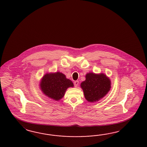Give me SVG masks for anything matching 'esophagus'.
Segmentation results:
<instances>
[{
	"label": "esophagus",
	"instance_id": "34e87169",
	"mask_svg": "<svg viewBox=\"0 0 147 147\" xmlns=\"http://www.w3.org/2000/svg\"><path fill=\"white\" fill-rule=\"evenodd\" d=\"M74 86L76 87H77V86H78V85H79V81L76 80V81H74Z\"/></svg>",
	"mask_w": 147,
	"mask_h": 147
}]
</instances>
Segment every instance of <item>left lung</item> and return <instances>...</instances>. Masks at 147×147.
<instances>
[{
  "label": "left lung",
  "mask_w": 147,
  "mask_h": 147,
  "mask_svg": "<svg viewBox=\"0 0 147 147\" xmlns=\"http://www.w3.org/2000/svg\"><path fill=\"white\" fill-rule=\"evenodd\" d=\"M81 88L87 101H98L105 96L111 88L110 80L104 74H96L89 73L85 81L82 82Z\"/></svg>",
  "instance_id": "8db88e82"
}]
</instances>
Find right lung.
I'll return each instance as SVG.
<instances>
[{
  "instance_id": "add662e5",
  "label": "right lung",
  "mask_w": 147,
  "mask_h": 147,
  "mask_svg": "<svg viewBox=\"0 0 147 147\" xmlns=\"http://www.w3.org/2000/svg\"><path fill=\"white\" fill-rule=\"evenodd\" d=\"M73 86L72 81L60 72L46 74L40 83V88L44 94L57 101L64 96L68 87Z\"/></svg>"
}]
</instances>
